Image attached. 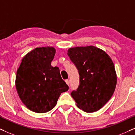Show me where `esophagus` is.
<instances>
[{
	"instance_id": "1",
	"label": "esophagus",
	"mask_w": 135,
	"mask_h": 135,
	"mask_svg": "<svg viewBox=\"0 0 135 135\" xmlns=\"http://www.w3.org/2000/svg\"><path fill=\"white\" fill-rule=\"evenodd\" d=\"M65 82H66V84H67L69 86V85H70V80H69V79L66 80H65Z\"/></svg>"
}]
</instances>
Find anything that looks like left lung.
Masks as SVG:
<instances>
[{"mask_svg":"<svg viewBox=\"0 0 135 135\" xmlns=\"http://www.w3.org/2000/svg\"><path fill=\"white\" fill-rule=\"evenodd\" d=\"M67 52L80 75L79 86L71 97L84 112L98 111L109 101L117 85L113 61L105 51L94 46L70 48Z\"/></svg>","mask_w":135,"mask_h":135,"instance_id":"1","label":"left lung"}]
</instances>
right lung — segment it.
Instances as JSON below:
<instances>
[{"instance_id":"obj_1","label":"right lung","mask_w":135,"mask_h":135,"mask_svg":"<svg viewBox=\"0 0 135 135\" xmlns=\"http://www.w3.org/2000/svg\"><path fill=\"white\" fill-rule=\"evenodd\" d=\"M55 48H35L22 59L17 71L15 86L18 97L27 108L38 113L49 112L55 107L60 95L69 90L59 69L51 62Z\"/></svg>"}]
</instances>
